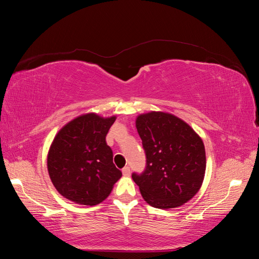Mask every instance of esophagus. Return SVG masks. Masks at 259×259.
Segmentation results:
<instances>
[{"label":"esophagus","mask_w":259,"mask_h":259,"mask_svg":"<svg viewBox=\"0 0 259 259\" xmlns=\"http://www.w3.org/2000/svg\"><path fill=\"white\" fill-rule=\"evenodd\" d=\"M122 173H123V175H125V176H128V175L131 174V168H130V166H124V167L122 168Z\"/></svg>","instance_id":"obj_1"}]
</instances>
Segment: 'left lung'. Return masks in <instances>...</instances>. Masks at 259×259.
Returning <instances> with one entry per match:
<instances>
[{"instance_id": "8db88e82", "label": "left lung", "mask_w": 259, "mask_h": 259, "mask_svg": "<svg viewBox=\"0 0 259 259\" xmlns=\"http://www.w3.org/2000/svg\"><path fill=\"white\" fill-rule=\"evenodd\" d=\"M136 127L146 154V168L133 173L145 201L167 209L183 205L194 197L206 167L202 139L177 116L150 112L137 117Z\"/></svg>"}]
</instances>
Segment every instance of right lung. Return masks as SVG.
<instances>
[{
  "label": "right lung",
  "mask_w": 259,
  "mask_h": 259,
  "mask_svg": "<svg viewBox=\"0 0 259 259\" xmlns=\"http://www.w3.org/2000/svg\"><path fill=\"white\" fill-rule=\"evenodd\" d=\"M114 121L115 116L84 114L65 125L55 137L48 156L49 174L57 191L68 200L99 204L122 176L106 143Z\"/></svg>",
  "instance_id": "right-lung-1"
}]
</instances>
